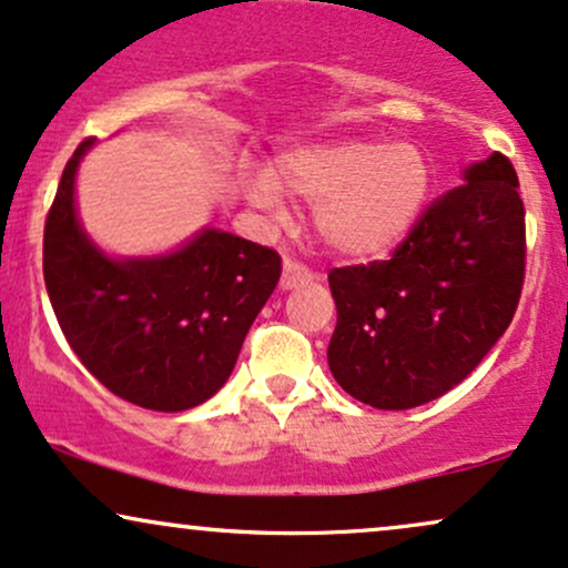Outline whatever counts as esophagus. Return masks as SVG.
<instances>
[{
  "mask_svg": "<svg viewBox=\"0 0 568 568\" xmlns=\"http://www.w3.org/2000/svg\"><path fill=\"white\" fill-rule=\"evenodd\" d=\"M313 282V271L297 263L295 257H284V273H282V290H297V286Z\"/></svg>",
  "mask_w": 568,
  "mask_h": 568,
  "instance_id": "1",
  "label": "esophagus"
}]
</instances>
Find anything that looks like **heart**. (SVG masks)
<instances>
[{"label": "heart", "instance_id": "heart-1", "mask_svg": "<svg viewBox=\"0 0 568 568\" xmlns=\"http://www.w3.org/2000/svg\"><path fill=\"white\" fill-rule=\"evenodd\" d=\"M313 206L318 239L351 260L383 257L415 231L433 191V164L415 143L324 140L284 151L271 175H255L246 196L282 215V191Z\"/></svg>", "mask_w": 568, "mask_h": 568}]
</instances>
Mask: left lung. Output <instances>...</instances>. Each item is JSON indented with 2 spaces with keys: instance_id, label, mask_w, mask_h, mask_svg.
Listing matches in <instances>:
<instances>
[{
  "instance_id": "left-lung-1",
  "label": "left lung",
  "mask_w": 568,
  "mask_h": 568,
  "mask_svg": "<svg viewBox=\"0 0 568 568\" xmlns=\"http://www.w3.org/2000/svg\"><path fill=\"white\" fill-rule=\"evenodd\" d=\"M463 180L390 260L329 271L337 326L326 358L356 402L412 409L444 396L513 322L526 265L518 175L495 151Z\"/></svg>"
}]
</instances>
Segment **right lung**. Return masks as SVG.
Wrapping results in <instances>:
<instances>
[{
	"label": "right lung",
	"mask_w": 568,
	"mask_h": 568,
	"mask_svg": "<svg viewBox=\"0 0 568 568\" xmlns=\"http://www.w3.org/2000/svg\"><path fill=\"white\" fill-rule=\"evenodd\" d=\"M65 164L44 223V284L79 362L113 396L183 412L223 388L282 257L233 233L204 229L159 257H109L77 217V166Z\"/></svg>",
	"instance_id": "obj_1"
}]
</instances>
